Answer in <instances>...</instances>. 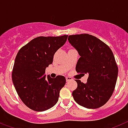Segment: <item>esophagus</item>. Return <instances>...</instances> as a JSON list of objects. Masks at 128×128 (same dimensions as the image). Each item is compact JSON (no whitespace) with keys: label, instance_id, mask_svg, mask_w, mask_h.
I'll list each match as a JSON object with an SVG mask.
<instances>
[{"label":"esophagus","instance_id":"obj_1","mask_svg":"<svg viewBox=\"0 0 128 128\" xmlns=\"http://www.w3.org/2000/svg\"><path fill=\"white\" fill-rule=\"evenodd\" d=\"M72 78H70V77H66V82H68V81H72Z\"/></svg>","mask_w":128,"mask_h":128}]
</instances>
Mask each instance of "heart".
Returning a JSON list of instances; mask_svg holds the SVG:
<instances>
[{
	"label": "heart",
	"instance_id": "obj_1",
	"mask_svg": "<svg viewBox=\"0 0 128 128\" xmlns=\"http://www.w3.org/2000/svg\"><path fill=\"white\" fill-rule=\"evenodd\" d=\"M70 50H72V49H70Z\"/></svg>",
	"mask_w": 128,
	"mask_h": 128
}]
</instances>
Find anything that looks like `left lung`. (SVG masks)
Masks as SVG:
<instances>
[{"label":"left lung","mask_w":128,"mask_h":128,"mask_svg":"<svg viewBox=\"0 0 128 128\" xmlns=\"http://www.w3.org/2000/svg\"><path fill=\"white\" fill-rule=\"evenodd\" d=\"M68 40L81 56L77 72L88 75L86 83L75 80L78 87L72 96L84 108H100L111 98L117 82L118 66L114 54L106 44L88 34L70 35Z\"/></svg>","instance_id":"8db88e82"}]
</instances>
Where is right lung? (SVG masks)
Returning a JSON list of instances; mask_svg holds the SVG:
<instances>
[{
	"label": "right lung",
	"instance_id": "add662e5",
	"mask_svg": "<svg viewBox=\"0 0 128 128\" xmlns=\"http://www.w3.org/2000/svg\"><path fill=\"white\" fill-rule=\"evenodd\" d=\"M68 35L34 38L18 52L12 71V81L22 102L36 112L46 111L57 103L66 79L63 76L46 77V68L52 64L57 50Z\"/></svg>",
	"mask_w": 128,
	"mask_h": 128
}]
</instances>
